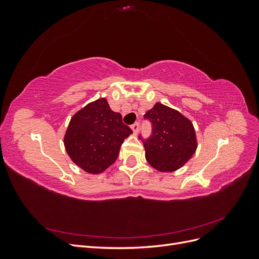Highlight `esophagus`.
Wrapping results in <instances>:
<instances>
[{"label": "esophagus", "instance_id": "obj_1", "mask_svg": "<svg viewBox=\"0 0 259 259\" xmlns=\"http://www.w3.org/2000/svg\"><path fill=\"white\" fill-rule=\"evenodd\" d=\"M132 130H133V133H134V134H137V132H138V130H139V124L138 123H134L132 125Z\"/></svg>", "mask_w": 259, "mask_h": 259}]
</instances>
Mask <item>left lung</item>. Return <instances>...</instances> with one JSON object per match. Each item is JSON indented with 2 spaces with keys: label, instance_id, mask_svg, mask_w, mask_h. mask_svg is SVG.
I'll return each instance as SVG.
<instances>
[{
  "label": "left lung",
  "instance_id": "1",
  "mask_svg": "<svg viewBox=\"0 0 259 259\" xmlns=\"http://www.w3.org/2000/svg\"><path fill=\"white\" fill-rule=\"evenodd\" d=\"M152 135L144 143L146 160L156 170L170 173L183 167L198 148L192 122L176 109L156 103L145 114Z\"/></svg>",
  "mask_w": 259,
  "mask_h": 259
}]
</instances>
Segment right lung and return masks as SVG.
Masks as SVG:
<instances>
[{
    "label": "right lung",
    "instance_id": "right-lung-1",
    "mask_svg": "<svg viewBox=\"0 0 259 259\" xmlns=\"http://www.w3.org/2000/svg\"><path fill=\"white\" fill-rule=\"evenodd\" d=\"M133 134L122 115L99 98L75 112L66 131L64 145L70 159L89 174H100L115 162L124 139Z\"/></svg>",
    "mask_w": 259,
    "mask_h": 259
}]
</instances>
